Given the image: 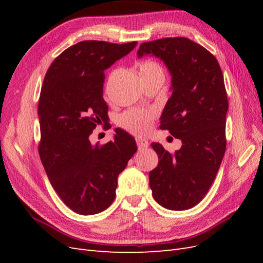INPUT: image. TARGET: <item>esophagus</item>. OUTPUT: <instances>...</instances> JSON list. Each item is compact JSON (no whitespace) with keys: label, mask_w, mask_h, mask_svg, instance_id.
<instances>
[{"label":"esophagus","mask_w":263,"mask_h":263,"mask_svg":"<svg viewBox=\"0 0 263 263\" xmlns=\"http://www.w3.org/2000/svg\"><path fill=\"white\" fill-rule=\"evenodd\" d=\"M136 141H137V146H138V148H139L140 150L146 149V148H148V146H149V142H148V140H147L146 138L138 137V138L136 139Z\"/></svg>","instance_id":"34e87169"}]
</instances>
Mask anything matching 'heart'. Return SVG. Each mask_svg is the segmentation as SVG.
Here are the masks:
<instances>
[{
    "label": "heart",
    "mask_w": 263,
    "mask_h": 263,
    "mask_svg": "<svg viewBox=\"0 0 263 263\" xmlns=\"http://www.w3.org/2000/svg\"><path fill=\"white\" fill-rule=\"evenodd\" d=\"M140 78H164L162 68L153 60H145L139 65ZM154 122V114L147 110L129 109L118 118V123L124 129L132 134H145L150 128Z\"/></svg>",
    "instance_id": "1"
}]
</instances>
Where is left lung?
Segmentation results:
<instances>
[{
    "label": "left lung",
    "mask_w": 263,
    "mask_h": 263,
    "mask_svg": "<svg viewBox=\"0 0 263 263\" xmlns=\"http://www.w3.org/2000/svg\"><path fill=\"white\" fill-rule=\"evenodd\" d=\"M137 54L154 55L168 68L172 95L161 114L160 128L182 141L174 154L158 142L151 144L160 161L149 172V185L163 208L189 210L209 192L226 150L224 77L216 58L185 37L144 43Z\"/></svg>",
    "instance_id": "8db88e82"
}]
</instances>
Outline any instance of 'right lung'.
Returning a JSON list of instances; mask_svg holds the SVG:
<instances>
[{"mask_svg": "<svg viewBox=\"0 0 263 263\" xmlns=\"http://www.w3.org/2000/svg\"><path fill=\"white\" fill-rule=\"evenodd\" d=\"M136 46L80 42L54 59L44 79L39 156L55 193L80 215L101 213L113 203L119 173L137 151L135 138L121 128L103 146L89 138L107 116L104 71Z\"/></svg>", "mask_w": 263, "mask_h": 263, "instance_id": "1", "label": "right lung"}]
</instances>
